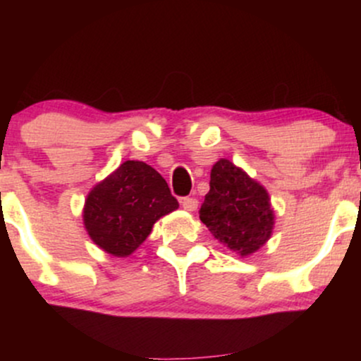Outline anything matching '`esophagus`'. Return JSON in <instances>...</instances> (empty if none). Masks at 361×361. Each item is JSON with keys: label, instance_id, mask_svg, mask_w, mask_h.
I'll use <instances>...</instances> for the list:
<instances>
[{"label": "esophagus", "instance_id": "34e87169", "mask_svg": "<svg viewBox=\"0 0 361 361\" xmlns=\"http://www.w3.org/2000/svg\"><path fill=\"white\" fill-rule=\"evenodd\" d=\"M181 207H183L186 212H193V210H197L198 200H197V198H193V197H186V198H183V200H181Z\"/></svg>", "mask_w": 361, "mask_h": 361}]
</instances>
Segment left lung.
Instances as JSON below:
<instances>
[{
	"label": "left lung",
	"instance_id": "1",
	"mask_svg": "<svg viewBox=\"0 0 361 361\" xmlns=\"http://www.w3.org/2000/svg\"><path fill=\"white\" fill-rule=\"evenodd\" d=\"M200 221L219 243L246 258L271 238L275 212L267 188L222 157L210 171Z\"/></svg>",
	"mask_w": 361,
	"mask_h": 361
}]
</instances>
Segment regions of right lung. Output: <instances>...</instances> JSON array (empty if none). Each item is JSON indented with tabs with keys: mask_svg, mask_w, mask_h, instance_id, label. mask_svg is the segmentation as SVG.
<instances>
[{
	"mask_svg": "<svg viewBox=\"0 0 361 361\" xmlns=\"http://www.w3.org/2000/svg\"><path fill=\"white\" fill-rule=\"evenodd\" d=\"M178 209L164 178L142 161H126L91 188L82 224L91 241L127 258L147 239L152 226Z\"/></svg>",
	"mask_w": 361,
	"mask_h": 361,
	"instance_id": "right-lung-1",
	"label": "right lung"
}]
</instances>
